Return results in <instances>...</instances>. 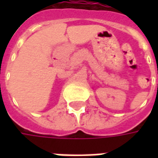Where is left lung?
Masks as SVG:
<instances>
[{"label": "left lung", "instance_id": "8db88e82", "mask_svg": "<svg viewBox=\"0 0 158 158\" xmlns=\"http://www.w3.org/2000/svg\"><path fill=\"white\" fill-rule=\"evenodd\" d=\"M157 86H158V85H157Z\"/></svg>", "mask_w": 158, "mask_h": 158}]
</instances>
